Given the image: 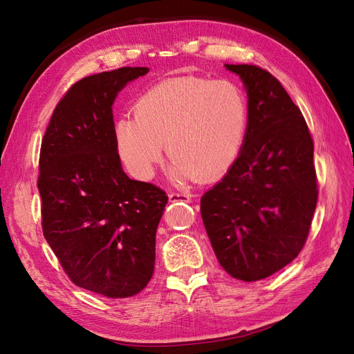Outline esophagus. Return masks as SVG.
I'll use <instances>...</instances> for the list:
<instances>
[{"label":"esophagus","mask_w":354,"mask_h":354,"mask_svg":"<svg viewBox=\"0 0 354 354\" xmlns=\"http://www.w3.org/2000/svg\"><path fill=\"white\" fill-rule=\"evenodd\" d=\"M192 195L185 194V192H171L169 194V201L171 202H190Z\"/></svg>","instance_id":"34e87169"}]
</instances>
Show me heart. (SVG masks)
<instances>
[{
    "mask_svg": "<svg viewBox=\"0 0 354 354\" xmlns=\"http://www.w3.org/2000/svg\"><path fill=\"white\" fill-rule=\"evenodd\" d=\"M248 125V106L229 80L178 77L145 91L134 116L113 128L115 149L138 178H151L162 160L165 142L177 177L211 181L238 159Z\"/></svg>",
    "mask_w": 354,
    "mask_h": 354,
    "instance_id": "1",
    "label": "heart"
}]
</instances>
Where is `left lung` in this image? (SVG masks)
<instances>
[{"label": "left lung", "mask_w": 354, "mask_h": 354, "mask_svg": "<svg viewBox=\"0 0 354 354\" xmlns=\"http://www.w3.org/2000/svg\"><path fill=\"white\" fill-rule=\"evenodd\" d=\"M248 94L238 159L201 198V216L220 266L255 282L303 250L317 203L313 138L282 84L254 65H226Z\"/></svg>", "instance_id": "obj_1"}]
</instances>
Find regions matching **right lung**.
Here are the masks:
<instances>
[{"label": "right lung", "instance_id": "right-lung-1", "mask_svg": "<svg viewBox=\"0 0 354 354\" xmlns=\"http://www.w3.org/2000/svg\"><path fill=\"white\" fill-rule=\"evenodd\" d=\"M147 68H120L75 82L42 137V233L69 279L108 298L138 294L155 269V236L168 202L131 180L115 149L112 104Z\"/></svg>", "mask_w": 354, "mask_h": 354}]
</instances>
